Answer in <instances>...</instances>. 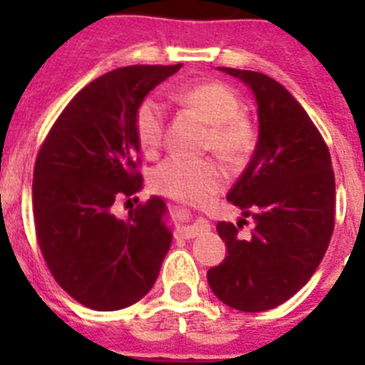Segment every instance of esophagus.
<instances>
[{
    "label": "esophagus",
    "mask_w": 365,
    "mask_h": 365,
    "mask_svg": "<svg viewBox=\"0 0 365 365\" xmlns=\"http://www.w3.org/2000/svg\"><path fill=\"white\" fill-rule=\"evenodd\" d=\"M210 230V225L205 219H197L193 221L192 225H182V227H177V237H182V240H193L201 235L202 232Z\"/></svg>",
    "instance_id": "obj_1"
}]
</instances>
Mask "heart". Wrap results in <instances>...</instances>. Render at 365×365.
I'll list each match as a JSON object with an SVG mask.
<instances>
[{"label":"heart","instance_id":"heart-1","mask_svg":"<svg viewBox=\"0 0 365 365\" xmlns=\"http://www.w3.org/2000/svg\"><path fill=\"white\" fill-rule=\"evenodd\" d=\"M175 100L208 124L205 150L219 159L240 164L254 148V125L241 113V102L230 87L221 82H201L175 91ZM138 148L146 155L160 150L166 133V111L155 96L140 100L133 115ZM150 185L155 192L185 202L206 201L225 185V172L212 159H186L172 155L153 168Z\"/></svg>","mask_w":365,"mask_h":365}]
</instances>
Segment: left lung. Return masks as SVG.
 Masks as SVG:
<instances>
[{"label":"left lung","instance_id":"8db88e82","mask_svg":"<svg viewBox=\"0 0 365 365\" xmlns=\"http://www.w3.org/2000/svg\"><path fill=\"white\" fill-rule=\"evenodd\" d=\"M254 91L259 138L227 199L254 219L250 237L217 222L228 256L208 285L228 307L261 312L296 294L324 259L334 228V172L324 137L285 87L256 71L221 67Z\"/></svg>","mask_w":365,"mask_h":365}]
</instances>
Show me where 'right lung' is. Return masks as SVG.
<instances>
[{
    "mask_svg": "<svg viewBox=\"0 0 365 365\" xmlns=\"http://www.w3.org/2000/svg\"><path fill=\"white\" fill-rule=\"evenodd\" d=\"M179 69L128 66L102 74L74 95L38 151L32 212L41 256L58 285L93 311L144 298L172 245L163 199L138 202L133 115ZM120 200L138 202L125 218L114 215Z\"/></svg>",
    "mask_w": 365,
    "mask_h": 365,
    "instance_id": "add662e5",
    "label": "right lung"
}]
</instances>
